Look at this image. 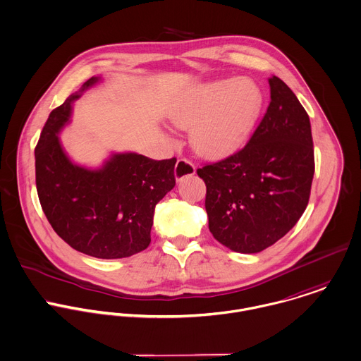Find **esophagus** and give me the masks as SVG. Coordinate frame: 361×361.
<instances>
[{
  "label": "esophagus",
  "mask_w": 361,
  "mask_h": 361,
  "mask_svg": "<svg viewBox=\"0 0 361 361\" xmlns=\"http://www.w3.org/2000/svg\"><path fill=\"white\" fill-rule=\"evenodd\" d=\"M195 164L192 161H190L188 159H178L176 169H174V176L177 181H181L185 177H190L192 174H195Z\"/></svg>",
  "instance_id": "1"
}]
</instances>
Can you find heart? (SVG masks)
<instances>
[{"instance_id": "heart-1", "label": "heart", "mask_w": 361, "mask_h": 361, "mask_svg": "<svg viewBox=\"0 0 361 361\" xmlns=\"http://www.w3.org/2000/svg\"><path fill=\"white\" fill-rule=\"evenodd\" d=\"M262 109V92L248 79H216L197 86L170 113L180 127H192L194 146L209 156L237 149L252 134Z\"/></svg>"}]
</instances>
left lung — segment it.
<instances>
[{"label": "left lung", "instance_id": "left-lung-1", "mask_svg": "<svg viewBox=\"0 0 361 361\" xmlns=\"http://www.w3.org/2000/svg\"><path fill=\"white\" fill-rule=\"evenodd\" d=\"M271 103L248 144L197 170L207 184L209 230L241 254L259 252L304 214L314 177L307 111L288 85L269 78Z\"/></svg>", "mask_w": 361, "mask_h": 361}]
</instances>
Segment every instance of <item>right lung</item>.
<instances>
[{"mask_svg": "<svg viewBox=\"0 0 361 361\" xmlns=\"http://www.w3.org/2000/svg\"><path fill=\"white\" fill-rule=\"evenodd\" d=\"M99 80L92 76L50 113L35 149L36 187L44 215L67 244L117 259L147 248L154 207L176 185L177 159L127 152L113 153L100 169L73 163L59 134L70 123L73 102Z\"/></svg>", "mask_w": 361, "mask_h": 361, "instance_id": "obj_1", "label": "right lung"}]
</instances>
